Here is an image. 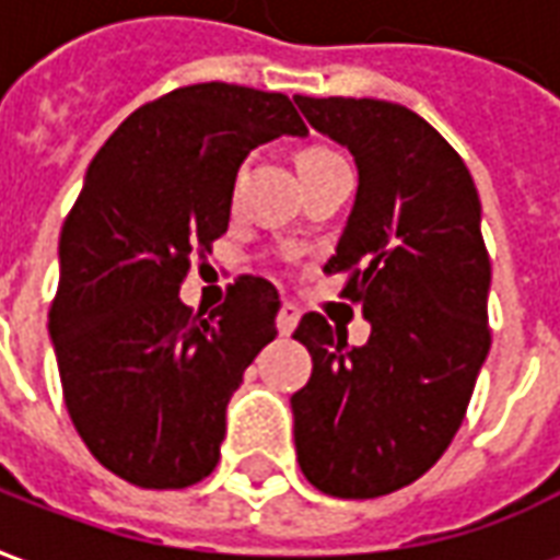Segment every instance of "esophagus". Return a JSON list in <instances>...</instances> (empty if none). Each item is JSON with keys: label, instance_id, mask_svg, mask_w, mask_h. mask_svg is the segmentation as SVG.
<instances>
[{"label": "esophagus", "instance_id": "obj_1", "mask_svg": "<svg viewBox=\"0 0 560 560\" xmlns=\"http://www.w3.org/2000/svg\"><path fill=\"white\" fill-rule=\"evenodd\" d=\"M300 324V308L291 303H281L279 308V317H276V327H279L281 336H291L293 329Z\"/></svg>", "mask_w": 560, "mask_h": 560}]
</instances>
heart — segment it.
<instances>
[{"mask_svg": "<svg viewBox=\"0 0 560 560\" xmlns=\"http://www.w3.org/2000/svg\"><path fill=\"white\" fill-rule=\"evenodd\" d=\"M329 155H332L329 149H324V147H308V149H303V152H300V159H296V167L303 171V167H308V164H317V161L329 159Z\"/></svg>", "mask_w": 560, "mask_h": 560, "instance_id": "1", "label": "heart"}]
</instances>
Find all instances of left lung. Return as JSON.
Returning <instances> with one entry per match:
<instances>
[{"instance_id": "1", "label": "left lung", "mask_w": 560, "mask_h": 560, "mask_svg": "<svg viewBox=\"0 0 560 560\" xmlns=\"http://www.w3.org/2000/svg\"><path fill=\"white\" fill-rule=\"evenodd\" d=\"M293 102L357 161V200L324 272H348L341 296L372 324L351 348L324 315L300 320L293 339L315 369L291 399L296 462L324 494L381 498L444 456L492 345L480 197L462 155L408 107Z\"/></svg>"}]
</instances>
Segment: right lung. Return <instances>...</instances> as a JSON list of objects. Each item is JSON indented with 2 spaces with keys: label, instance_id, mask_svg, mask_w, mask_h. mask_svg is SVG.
Here are the masks:
<instances>
[{
  "label": "right lung",
  "instance_id": "1",
  "mask_svg": "<svg viewBox=\"0 0 560 560\" xmlns=\"http://www.w3.org/2000/svg\"><path fill=\"white\" fill-rule=\"evenodd\" d=\"M308 128L288 95L195 83L107 138L59 236L50 339L74 429L140 489L212 474L224 411L276 339L279 291L240 276L209 317L179 300L191 255L228 231L236 171L260 143Z\"/></svg>",
  "mask_w": 560,
  "mask_h": 560
}]
</instances>
